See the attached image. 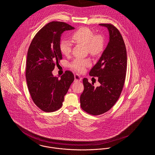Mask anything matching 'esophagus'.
Masks as SVG:
<instances>
[{
  "mask_svg": "<svg viewBox=\"0 0 155 155\" xmlns=\"http://www.w3.org/2000/svg\"><path fill=\"white\" fill-rule=\"evenodd\" d=\"M74 78H75V81H77V82H80V81H82V77L78 74L74 75Z\"/></svg>",
  "mask_w": 155,
  "mask_h": 155,
  "instance_id": "34e87169",
  "label": "esophagus"
}]
</instances>
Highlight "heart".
Masks as SVG:
<instances>
[{
	"label": "heart",
	"mask_w": 155,
	"mask_h": 155,
	"mask_svg": "<svg viewBox=\"0 0 155 155\" xmlns=\"http://www.w3.org/2000/svg\"><path fill=\"white\" fill-rule=\"evenodd\" d=\"M72 39L79 43L87 45L90 53L96 55L100 53L103 48L104 39L99 35H94L93 32L87 28H81L75 31L72 35ZM72 44L67 39H62L60 42V49L61 53L68 55L71 52ZM91 62L88 59L75 58L70 66L73 70L78 72L84 71L87 67L90 66Z\"/></svg>",
	"instance_id": "heart-1"
}]
</instances>
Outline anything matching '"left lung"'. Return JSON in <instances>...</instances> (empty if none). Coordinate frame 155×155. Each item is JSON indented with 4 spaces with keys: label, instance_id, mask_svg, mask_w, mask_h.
I'll use <instances>...</instances> for the list:
<instances>
[{
    "label": "left lung",
    "instance_id": "1",
    "mask_svg": "<svg viewBox=\"0 0 155 155\" xmlns=\"http://www.w3.org/2000/svg\"><path fill=\"white\" fill-rule=\"evenodd\" d=\"M107 28L109 42L90 75L97 77L99 87L83 79L80 105L88 114L97 116L108 111L119 98L124 84L127 68L126 48L119 30L111 24H99Z\"/></svg>",
    "mask_w": 155,
    "mask_h": 155
}]
</instances>
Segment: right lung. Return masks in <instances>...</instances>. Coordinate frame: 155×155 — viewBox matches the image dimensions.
<instances>
[{"label":"right lung","instance_id":"obj_1","mask_svg":"<svg viewBox=\"0 0 155 155\" xmlns=\"http://www.w3.org/2000/svg\"><path fill=\"white\" fill-rule=\"evenodd\" d=\"M75 29L62 22H51L34 36L28 49L26 78L29 93L37 107L45 112L60 108L74 75L66 71L61 78L52 74L55 64L62 59L60 42L62 34Z\"/></svg>","mask_w":155,"mask_h":155}]
</instances>
